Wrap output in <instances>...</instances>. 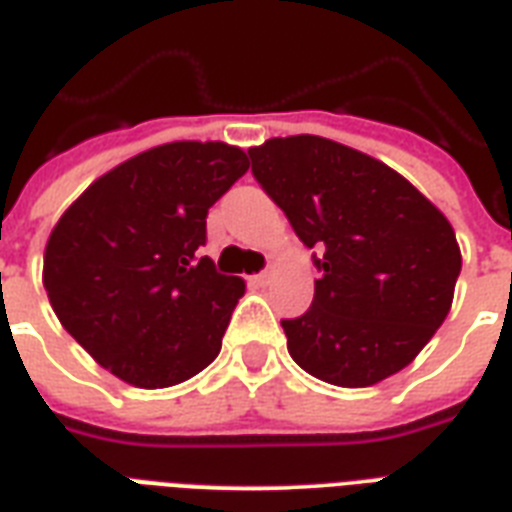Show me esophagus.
Masks as SVG:
<instances>
[{
  "mask_svg": "<svg viewBox=\"0 0 512 512\" xmlns=\"http://www.w3.org/2000/svg\"><path fill=\"white\" fill-rule=\"evenodd\" d=\"M271 279H273L271 268L263 273H257V276H252V281H255V284H260V287H268V284H271Z\"/></svg>",
  "mask_w": 512,
  "mask_h": 512,
  "instance_id": "34e87169",
  "label": "esophagus"
}]
</instances>
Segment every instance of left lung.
Masks as SVG:
<instances>
[{
    "label": "left lung",
    "instance_id": "1",
    "mask_svg": "<svg viewBox=\"0 0 512 512\" xmlns=\"http://www.w3.org/2000/svg\"><path fill=\"white\" fill-rule=\"evenodd\" d=\"M252 175L305 247L311 308L284 319L289 356L340 388H369L417 358L452 308L462 255L452 223L404 175L319 135L249 148Z\"/></svg>",
    "mask_w": 512,
    "mask_h": 512
}]
</instances>
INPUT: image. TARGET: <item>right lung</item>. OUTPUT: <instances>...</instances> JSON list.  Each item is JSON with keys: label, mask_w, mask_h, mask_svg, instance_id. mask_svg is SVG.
Wrapping results in <instances>:
<instances>
[{"label": "right lung", "mask_w": 512, "mask_h": 512, "mask_svg": "<svg viewBox=\"0 0 512 512\" xmlns=\"http://www.w3.org/2000/svg\"><path fill=\"white\" fill-rule=\"evenodd\" d=\"M247 170V154L220 140L164 143L100 175L52 228V311L127 385L170 388L220 353L244 281L196 252L209 207Z\"/></svg>", "instance_id": "1"}]
</instances>
